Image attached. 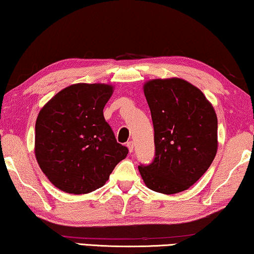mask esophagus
<instances>
[{
  "label": "esophagus",
  "mask_w": 254,
  "mask_h": 254,
  "mask_svg": "<svg viewBox=\"0 0 254 254\" xmlns=\"http://www.w3.org/2000/svg\"><path fill=\"white\" fill-rule=\"evenodd\" d=\"M127 149H128V153H132V151H133V149H134L133 142H132V141H128L127 143Z\"/></svg>",
  "instance_id": "1"
}]
</instances>
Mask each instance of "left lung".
Returning <instances> with one entry per match:
<instances>
[{
	"label": "left lung",
	"mask_w": 254,
	"mask_h": 254,
	"mask_svg": "<svg viewBox=\"0 0 254 254\" xmlns=\"http://www.w3.org/2000/svg\"><path fill=\"white\" fill-rule=\"evenodd\" d=\"M154 124L155 158L138 166L151 190L171 195L192 186L218 150V119L202 91L183 78H155L143 84Z\"/></svg>",
	"instance_id": "left-lung-1"
}]
</instances>
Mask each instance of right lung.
<instances>
[{"label": "right lung", "instance_id": "right-lung-1", "mask_svg": "<svg viewBox=\"0 0 254 254\" xmlns=\"http://www.w3.org/2000/svg\"><path fill=\"white\" fill-rule=\"evenodd\" d=\"M114 92L105 83H76L59 91L35 123V157L51 184L69 194L103 187L128 150L116 141L104 107Z\"/></svg>", "mask_w": 254, "mask_h": 254}]
</instances>
